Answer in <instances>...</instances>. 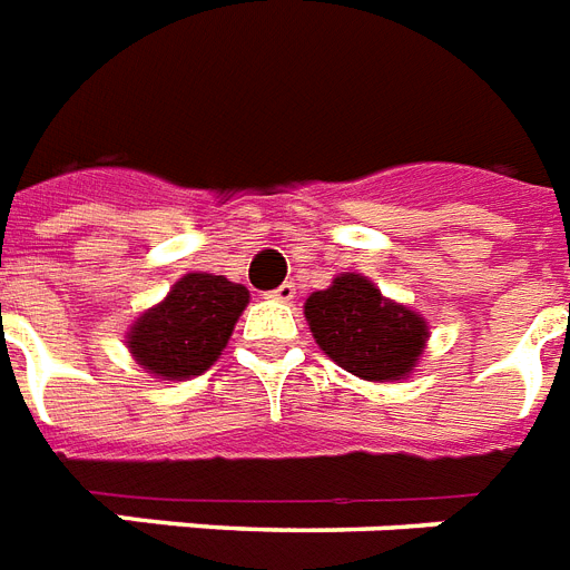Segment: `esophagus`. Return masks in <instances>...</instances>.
<instances>
[{
	"mask_svg": "<svg viewBox=\"0 0 570 570\" xmlns=\"http://www.w3.org/2000/svg\"><path fill=\"white\" fill-rule=\"evenodd\" d=\"M273 299H279V303H291V299L297 297V285L294 282H282L279 288L271 291Z\"/></svg>",
	"mask_w": 570,
	"mask_h": 570,
	"instance_id": "esophagus-1",
	"label": "esophagus"
}]
</instances>
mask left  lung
I'll use <instances>...</instances> for the list:
<instances>
[{"instance_id":"1","label":"left lung","mask_w":570,"mask_h":570,"mask_svg":"<svg viewBox=\"0 0 570 570\" xmlns=\"http://www.w3.org/2000/svg\"><path fill=\"white\" fill-rule=\"evenodd\" d=\"M306 321L332 362L367 382L403 380L417 367L430 326L421 314L382 297L362 273H341L306 299Z\"/></svg>"}]
</instances>
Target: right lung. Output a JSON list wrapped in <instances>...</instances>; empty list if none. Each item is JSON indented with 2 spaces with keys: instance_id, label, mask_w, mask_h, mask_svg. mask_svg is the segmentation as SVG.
Here are the masks:
<instances>
[{
  "instance_id": "add662e5",
  "label": "right lung",
  "mask_w": 570,
  "mask_h": 570,
  "mask_svg": "<svg viewBox=\"0 0 570 570\" xmlns=\"http://www.w3.org/2000/svg\"><path fill=\"white\" fill-rule=\"evenodd\" d=\"M247 303L249 291L238 282L185 273L158 306L131 323L126 344L158 380H190L220 358Z\"/></svg>"
}]
</instances>
